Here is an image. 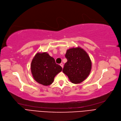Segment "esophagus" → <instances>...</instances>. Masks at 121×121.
<instances>
[{"instance_id": "esophagus-1", "label": "esophagus", "mask_w": 121, "mask_h": 121, "mask_svg": "<svg viewBox=\"0 0 121 121\" xmlns=\"http://www.w3.org/2000/svg\"><path fill=\"white\" fill-rule=\"evenodd\" d=\"M60 65L61 66V67L63 68V63H61L60 64Z\"/></svg>"}]
</instances>
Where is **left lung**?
<instances>
[{"label":"left lung","mask_w":121,"mask_h":121,"mask_svg":"<svg viewBox=\"0 0 121 121\" xmlns=\"http://www.w3.org/2000/svg\"><path fill=\"white\" fill-rule=\"evenodd\" d=\"M65 63L63 72L73 83H80L86 80L91 69L90 57L82 48L78 47L67 50Z\"/></svg>","instance_id":"1"}]
</instances>
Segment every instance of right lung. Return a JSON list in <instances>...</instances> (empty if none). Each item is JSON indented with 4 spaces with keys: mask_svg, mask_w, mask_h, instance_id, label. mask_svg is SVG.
Listing matches in <instances>:
<instances>
[{
    "mask_svg": "<svg viewBox=\"0 0 121 121\" xmlns=\"http://www.w3.org/2000/svg\"><path fill=\"white\" fill-rule=\"evenodd\" d=\"M31 73L35 80L43 86H49L53 82L56 75L62 68L57 64L54 59L46 52L37 53L31 63Z\"/></svg>",
    "mask_w": 121,
    "mask_h": 121,
    "instance_id": "obj_1",
    "label": "right lung"
}]
</instances>
